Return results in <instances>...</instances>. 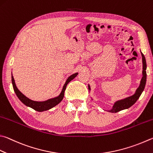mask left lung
<instances>
[{"mask_svg":"<svg viewBox=\"0 0 153 153\" xmlns=\"http://www.w3.org/2000/svg\"><path fill=\"white\" fill-rule=\"evenodd\" d=\"M140 53L141 55H142L143 60V77L142 78H141L139 86H138L137 90L135 91V93L133 94L132 96H130L129 97H127V98L116 101L114 102V104L112 108H111L110 110H108V112L111 113H116L119 112V111L128 109V108L132 106V105L138 100V99L139 98L141 94L143 93L144 87H145L146 82V63L145 57H144V55H143L142 52L140 51ZM88 90L90 91L91 88L90 84H88Z\"/></svg>","mask_w":153,"mask_h":153,"instance_id":"1","label":"left lung"}]
</instances>
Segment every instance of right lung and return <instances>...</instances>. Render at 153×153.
I'll use <instances>...</instances> for the list:
<instances>
[{
    "label": "right lung",
    "mask_w": 153,
    "mask_h": 153,
    "mask_svg": "<svg viewBox=\"0 0 153 153\" xmlns=\"http://www.w3.org/2000/svg\"><path fill=\"white\" fill-rule=\"evenodd\" d=\"M77 74H78V73H75L68 77V79L65 81V83L63 86L62 90L61 91L59 96L55 97V98L49 99L48 100L42 102L34 101L27 98L23 93H21L17 87H16L13 74H11V78H12V84L14 91H15L16 96L21 101L22 103H23L27 106L33 108V109L37 111V112H43V111L48 110L51 109V108L55 107V105H57L58 104H59L62 102V100L63 99V97H64V92L66 89V86H67L69 82H70L72 79H74L77 76Z\"/></svg>",
    "instance_id": "right-lung-1"
}]
</instances>
